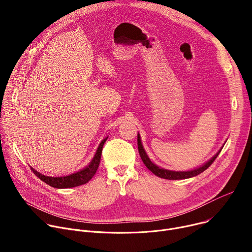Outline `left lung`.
Here are the masks:
<instances>
[{
	"mask_svg": "<svg viewBox=\"0 0 252 252\" xmlns=\"http://www.w3.org/2000/svg\"><path fill=\"white\" fill-rule=\"evenodd\" d=\"M137 147H138V153H139V156L143 161V163L146 164V166L156 175H158V177H161V178H164V179H186V178H189V177H193L195 175H198L199 173L203 172L206 168H208L212 162L215 160V158H217L221 151H220L215 155L213 158H211L207 162H205L203 165L197 167V168H194L192 170H188V171H173V170H168V169H164V168H161V167H158V165H156L154 162H152V160L149 158L148 155L146 154V151L145 149H143L142 147V143H141V140H140V136H139V133H137Z\"/></svg>",
	"mask_w": 252,
	"mask_h": 252,
	"instance_id": "obj_1",
	"label": "left lung"
}]
</instances>
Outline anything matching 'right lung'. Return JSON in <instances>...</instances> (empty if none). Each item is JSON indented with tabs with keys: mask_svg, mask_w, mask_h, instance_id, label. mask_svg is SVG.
I'll list each match as a JSON object with an SVG mask.
<instances>
[{
	"mask_svg": "<svg viewBox=\"0 0 252 252\" xmlns=\"http://www.w3.org/2000/svg\"><path fill=\"white\" fill-rule=\"evenodd\" d=\"M105 140H106V137L103 140H101V142L99 143V146L94 154V158L92 159V161L90 162V164L88 166H86L85 168H83L80 171L71 173L69 175L59 176V177L47 176V175H44L41 172L37 171L35 169H33L32 167H31V166L30 167H31L32 171L35 175H37L41 179V181H43L47 185H49L53 188H56V189H68V188H75V187L85 185L91 181L98 168L100 157H101V151H102Z\"/></svg>",
	"mask_w": 252,
	"mask_h": 252,
	"instance_id": "add662e5",
	"label": "right lung"
}]
</instances>
